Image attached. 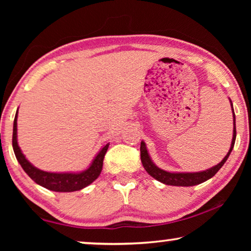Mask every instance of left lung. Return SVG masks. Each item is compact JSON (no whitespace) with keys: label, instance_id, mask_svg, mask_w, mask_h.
<instances>
[{"label":"left lung","instance_id":"8db88e82","mask_svg":"<svg viewBox=\"0 0 251 251\" xmlns=\"http://www.w3.org/2000/svg\"><path fill=\"white\" fill-rule=\"evenodd\" d=\"M230 100V99H229ZM230 105H231V110H232V117H233V135H232V141H231V145L230 148H229V151L227 152V155L224 157V159L220 161L219 164L216 165V166L211 167L209 169H206V171L202 172H197V173H171V172H166L164 169H161L159 167H157L154 164V161L151 160L150 154H148L146 144L144 141L141 143V159H142V164L145 171L150 174L151 177H154L156 180H158L160 182H163L165 185H171V186H181V187H189V186H195L198 184H201V182L206 181L208 179H210L211 177H214L216 175L220 168L223 167V165L226 163V160L228 159L229 155L233 148V145H235V141H236V116H235V112H233V107H232V103L230 100Z\"/></svg>","mask_w":251,"mask_h":251}]
</instances>
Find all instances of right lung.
I'll return each instance as SVG.
<instances>
[{
    "label": "right lung",
    "mask_w": 251,
    "mask_h": 251,
    "mask_svg": "<svg viewBox=\"0 0 251 251\" xmlns=\"http://www.w3.org/2000/svg\"><path fill=\"white\" fill-rule=\"evenodd\" d=\"M12 145L16 159L24 172L31 177V179L36 182L37 185L44 187L46 189L53 190L58 193H71L80 190L91 185L93 181L97 179L100 175L101 168H103V160L106 151L108 150L109 143L101 148L99 154L93 159L92 164L87 169L78 173H50L44 172L36 168L25 158L24 154L21 151L18 144V112L15 114L14 124H13V138H12Z\"/></svg>",
    "instance_id": "obj_1"
}]
</instances>
